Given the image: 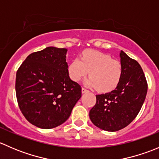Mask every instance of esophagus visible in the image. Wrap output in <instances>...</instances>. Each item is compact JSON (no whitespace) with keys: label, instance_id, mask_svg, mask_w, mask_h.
<instances>
[{"label":"esophagus","instance_id":"34e87169","mask_svg":"<svg viewBox=\"0 0 159 159\" xmlns=\"http://www.w3.org/2000/svg\"><path fill=\"white\" fill-rule=\"evenodd\" d=\"M81 92H82L83 94H84V93L89 92V91H88L87 89H84V88H82V89H81Z\"/></svg>","mask_w":159,"mask_h":159}]
</instances>
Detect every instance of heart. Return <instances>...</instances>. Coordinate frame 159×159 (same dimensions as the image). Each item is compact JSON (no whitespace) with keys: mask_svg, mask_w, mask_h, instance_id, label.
<instances>
[{"mask_svg":"<svg viewBox=\"0 0 159 159\" xmlns=\"http://www.w3.org/2000/svg\"><path fill=\"white\" fill-rule=\"evenodd\" d=\"M68 75L73 81H78L89 74L85 85L97 88L101 92H108L118 86L122 76L121 63L110 55L94 50H86L81 58L76 57L68 65Z\"/></svg>","mask_w":159,"mask_h":159,"instance_id":"b5f03b06","label":"heart"}]
</instances>
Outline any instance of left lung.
Here are the masks:
<instances>
[{
  "mask_svg": "<svg viewBox=\"0 0 159 159\" xmlns=\"http://www.w3.org/2000/svg\"><path fill=\"white\" fill-rule=\"evenodd\" d=\"M122 76L115 90L96 95V104L89 112L91 122L99 129L116 131L135 118L146 97L148 84L138 61L120 51Z\"/></svg>",
  "mask_w": 159,
  "mask_h": 159,
  "instance_id": "8db88e82",
  "label": "left lung"
}]
</instances>
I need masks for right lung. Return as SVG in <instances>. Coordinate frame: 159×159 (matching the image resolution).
Masks as SVG:
<instances>
[{"mask_svg":"<svg viewBox=\"0 0 159 159\" xmlns=\"http://www.w3.org/2000/svg\"><path fill=\"white\" fill-rule=\"evenodd\" d=\"M66 48L48 47L27 57L16 75L19 108L26 119L50 129L69 118L81 88L68 75Z\"/></svg>","mask_w":159,"mask_h":159,"instance_id":"1","label":"right lung"}]
</instances>
